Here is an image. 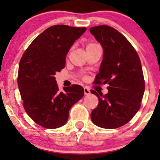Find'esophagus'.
<instances>
[{
  "label": "esophagus",
  "instance_id": "obj_1",
  "mask_svg": "<svg viewBox=\"0 0 160 160\" xmlns=\"http://www.w3.org/2000/svg\"><path fill=\"white\" fill-rule=\"evenodd\" d=\"M90 93H91V91H90V89L88 88L85 87L84 88V93H85V95H88V94H90Z\"/></svg>",
  "mask_w": 160,
  "mask_h": 160
}]
</instances>
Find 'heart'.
Returning a JSON list of instances; mask_svg holds the SVG:
<instances>
[{"label":"heart","instance_id":"obj_1","mask_svg":"<svg viewBox=\"0 0 160 160\" xmlns=\"http://www.w3.org/2000/svg\"><path fill=\"white\" fill-rule=\"evenodd\" d=\"M96 46H98V45L95 43V42H88L86 44V50H88V49L93 48V47H95Z\"/></svg>","mask_w":160,"mask_h":160}]
</instances>
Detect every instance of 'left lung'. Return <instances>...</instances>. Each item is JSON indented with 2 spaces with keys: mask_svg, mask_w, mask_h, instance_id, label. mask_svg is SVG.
Segmentation results:
<instances>
[{
  "mask_svg": "<svg viewBox=\"0 0 160 160\" xmlns=\"http://www.w3.org/2000/svg\"><path fill=\"white\" fill-rule=\"evenodd\" d=\"M90 32L103 50L94 82L107 84L109 91L105 95L91 91L98 98L91 118L98 127L114 129L128 123L140 109L145 89L142 67L133 46L114 28L99 25L90 28Z\"/></svg>",
  "mask_w": 160,
  "mask_h": 160,
  "instance_id": "obj_1",
  "label": "left lung"
}]
</instances>
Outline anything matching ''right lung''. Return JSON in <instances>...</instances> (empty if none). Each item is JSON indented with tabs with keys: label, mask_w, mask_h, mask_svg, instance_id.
I'll return each mask as SVG.
<instances>
[{
	"label": "right lung",
	"mask_w": 160,
	"mask_h": 160,
	"mask_svg": "<svg viewBox=\"0 0 160 160\" xmlns=\"http://www.w3.org/2000/svg\"><path fill=\"white\" fill-rule=\"evenodd\" d=\"M85 30L64 24L51 26L31 42L20 60L17 82L23 107L30 118L45 128L64 125L69 109L84 96L79 85L59 91L54 75L64 68L69 48Z\"/></svg>",
	"instance_id": "obj_1"
}]
</instances>
